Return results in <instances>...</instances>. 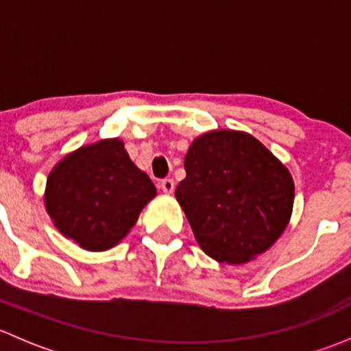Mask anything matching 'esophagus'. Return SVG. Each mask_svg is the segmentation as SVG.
Returning <instances> with one entry per match:
<instances>
[{"label": "esophagus", "instance_id": "34e87169", "mask_svg": "<svg viewBox=\"0 0 351 351\" xmlns=\"http://www.w3.org/2000/svg\"><path fill=\"white\" fill-rule=\"evenodd\" d=\"M159 186H161V190L165 193H173V190H175V182H173L171 178H165L159 183Z\"/></svg>", "mask_w": 351, "mask_h": 351}]
</instances>
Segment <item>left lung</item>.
Returning <instances> with one entry per match:
<instances>
[{"label":"left lung","instance_id":"left-lung-1","mask_svg":"<svg viewBox=\"0 0 351 351\" xmlns=\"http://www.w3.org/2000/svg\"><path fill=\"white\" fill-rule=\"evenodd\" d=\"M176 186L202 250L221 263H244L271 246L289 224L293 182L260 141L234 130L197 137Z\"/></svg>","mask_w":351,"mask_h":351}]
</instances>
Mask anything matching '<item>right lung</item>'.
<instances>
[{
    "label": "right lung",
    "instance_id": "add662e5",
    "mask_svg": "<svg viewBox=\"0 0 351 351\" xmlns=\"http://www.w3.org/2000/svg\"><path fill=\"white\" fill-rule=\"evenodd\" d=\"M156 195L119 139L100 141L66 156L51 171L45 208L56 228L90 251L115 246Z\"/></svg>",
    "mask_w": 351,
    "mask_h": 351
}]
</instances>
